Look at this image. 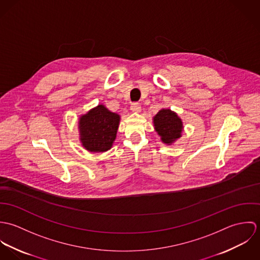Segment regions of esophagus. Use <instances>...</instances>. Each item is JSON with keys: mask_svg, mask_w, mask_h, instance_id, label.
Masks as SVG:
<instances>
[{"mask_svg": "<svg viewBox=\"0 0 260 260\" xmlns=\"http://www.w3.org/2000/svg\"><path fill=\"white\" fill-rule=\"evenodd\" d=\"M131 110L133 112H140L141 111V105L137 102H134L131 104Z\"/></svg>", "mask_w": 260, "mask_h": 260, "instance_id": "34e87169", "label": "esophagus"}]
</instances>
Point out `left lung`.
<instances>
[{"mask_svg": "<svg viewBox=\"0 0 260 260\" xmlns=\"http://www.w3.org/2000/svg\"><path fill=\"white\" fill-rule=\"evenodd\" d=\"M154 126L161 139L166 144H171L180 138L182 132V121L176 113L169 109H162L154 117Z\"/></svg>", "mask_w": 260, "mask_h": 260, "instance_id": "1", "label": "left lung"}]
</instances>
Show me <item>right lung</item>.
<instances>
[{
  "label": "right lung",
  "mask_w": 260,
  "mask_h": 260,
  "mask_svg": "<svg viewBox=\"0 0 260 260\" xmlns=\"http://www.w3.org/2000/svg\"><path fill=\"white\" fill-rule=\"evenodd\" d=\"M120 116L103 105L83 115L79 121L81 141L90 152H105L116 138Z\"/></svg>",
  "instance_id": "obj_1"
}]
</instances>
